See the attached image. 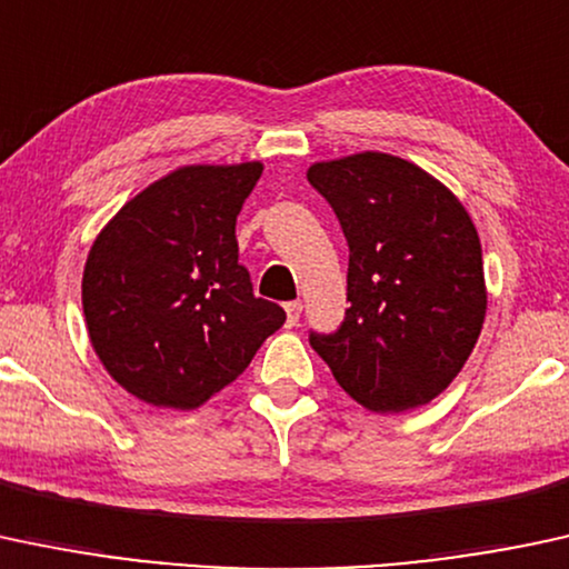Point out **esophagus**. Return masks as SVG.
<instances>
[{
    "instance_id": "1",
    "label": "esophagus",
    "mask_w": 569,
    "mask_h": 569,
    "mask_svg": "<svg viewBox=\"0 0 569 569\" xmlns=\"http://www.w3.org/2000/svg\"><path fill=\"white\" fill-rule=\"evenodd\" d=\"M284 311H287V325H298V319H301V311H303V303L301 301H290L284 303Z\"/></svg>"
}]
</instances>
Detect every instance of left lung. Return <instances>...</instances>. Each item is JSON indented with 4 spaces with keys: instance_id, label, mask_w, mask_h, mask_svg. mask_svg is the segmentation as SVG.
<instances>
[{
    "instance_id": "left-lung-1",
    "label": "left lung",
    "mask_w": 569,
    "mask_h": 569,
    "mask_svg": "<svg viewBox=\"0 0 569 569\" xmlns=\"http://www.w3.org/2000/svg\"><path fill=\"white\" fill-rule=\"evenodd\" d=\"M311 188L349 244L347 317L309 333L349 398L376 413L430 403L473 352L487 317L481 241L462 203L387 152L315 163Z\"/></svg>"
}]
</instances>
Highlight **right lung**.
I'll use <instances>...</instances> for the list:
<instances>
[{
	"instance_id": "obj_1",
	"label": "right lung",
	"mask_w": 569,
	"mask_h": 569,
	"mask_svg": "<svg viewBox=\"0 0 569 569\" xmlns=\"http://www.w3.org/2000/svg\"><path fill=\"white\" fill-rule=\"evenodd\" d=\"M263 163L182 166L96 236L82 311L107 373L158 408L193 411L244 373L284 309L252 292L236 217Z\"/></svg>"
}]
</instances>
